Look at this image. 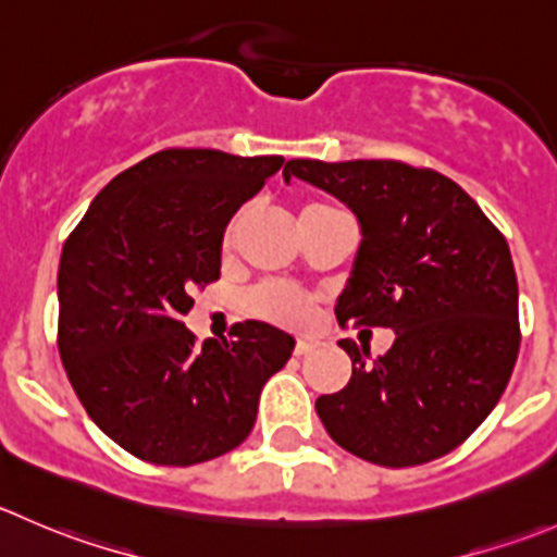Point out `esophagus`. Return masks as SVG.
Instances as JSON below:
<instances>
[{"label": "esophagus", "instance_id": "34e87169", "mask_svg": "<svg viewBox=\"0 0 557 557\" xmlns=\"http://www.w3.org/2000/svg\"><path fill=\"white\" fill-rule=\"evenodd\" d=\"M315 339H312V337H299V339H296V345H294V354L296 356H307V354H310V350H315Z\"/></svg>", "mask_w": 557, "mask_h": 557}]
</instances>
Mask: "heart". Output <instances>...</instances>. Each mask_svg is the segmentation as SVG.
I'll return each instance as SVG.
<instances>
[{
    "instance_id": "heart-1",
    "label": "heart",
    "mask_w": 557,
    "mask_h": 557,
    "mask_svg": "<svg viewBox=\"0 0 557 557\" xmlns=\"http://www.w3.org/2000/svg\"><path fill=\"white\" fill-rule=\"evenodd\" d=\"M329 212H337L334 207L321 201H307L305 207L299 209V223H310V220L323 218ZM242 214H234L231 223L225 225V234H223V245L228 247L234 242L236 234V225H239ZM245 307L250 315L263 318L269 323H277V326H290V329H299L310 321V312H312V296L305 294V290L294 288V285H285V283H263L258 288H252L247 294Z\"/></svg>"
}]
</instances>
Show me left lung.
I'll use <instances>...</instances> for the list:
<instances>
[{"instance_id":"obj_1","label":"left lung","mask_w":557,"mask_h":557,"mask_svg":"<svg viewBox=\"0 0 557 557\" xmlns=\"http://www.w3.org/2000/svg\"><path fill=\"white\" fill-rule=\"evenodd\" d=\"M290 176L354 209L361 247L334 315L394 329L392 348L339 339L348 386L315 403L334 444L383 468L449 455L498 405L520 350L506 236L449 176L399 160H288Z\"/></svg>"}]
</instances>
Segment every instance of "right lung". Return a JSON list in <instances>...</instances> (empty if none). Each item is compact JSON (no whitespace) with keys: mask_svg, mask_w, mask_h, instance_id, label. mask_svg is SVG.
Wrapping results in <instances>:
<instances>
[{"mask_svg":"<svg viewBox=\"0 0 557 557\" xmlns=\"http://www.w3.org/2000/svg\"><path fill=\"white\" fill-rule=\"evenodd\" d=\"M283 163L163 149L113 176L64 242V372L91 422L138 460L187 468L236 449L290 359L294 337L269 323L198 345L182 321L193 290L220 277L228 220Z\"/></svg>","mask_w":557,"mask_h":557,"instance_id":"1","label":"right lung"}]
</instances>
